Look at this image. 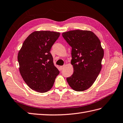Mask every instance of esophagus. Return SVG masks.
I'll return each mask as SVG.
<instances>
[{
  "instance_id": "1",
  "label": "esophagus",
  "mask_w": 123,
  "mask_h": 123,
  "mask_svg": "<svg viewBox=\"0 0 123 123\" xmlns=\"http://www.w3.org/2000/svg\"><path fill=\"white\" fill-rule=\"evenodd\" d=\"M60 67H61V69L62 70V69H64V68L65 67V65H64V66H61Z\"/></svg>"
}]
</instances>
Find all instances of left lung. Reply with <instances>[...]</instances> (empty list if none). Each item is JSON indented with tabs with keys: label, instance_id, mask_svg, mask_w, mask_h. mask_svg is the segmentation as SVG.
Wrapping results in <instances>:
<instances>
[{
	"label": "left lung",
	"instance_id": "8db88e82",
	"mask_svg": "<svg viewBox=\"0 0 123 123\" xmlns=\"http://www.w3.org/2000/svg\"><path fill=\"white\" fill-rule=\"evenodd\" d=\"M62 36L72 47L74 73L67 78V82L76 91H85L93 84L102 69L104 50L100 40L92 31L81 30L63 32Z\"/></svg>",
	"mask_w": 123,
	"mask_h": 123
}]
</instances>
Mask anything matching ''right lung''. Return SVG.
Segmentation results:
<instances>
[{
	"label": "right lung",
	"instance_id": "add662e5",
	"mask_svg": "<svg viewBox=\"0 0 123 123\" xmlns=\"http://www.w3.org/2000/svg\"><path fill=\"white\" fill-rule=\"evenodd\" d=\"M59 36L57 32L34 31L23 43L18 54L19 72L25 82L32 90L47 92L59 74L50 53Z\"/></svg>",
	"mask_w": 123,
	"mask_h": 123
}]
</instances>
